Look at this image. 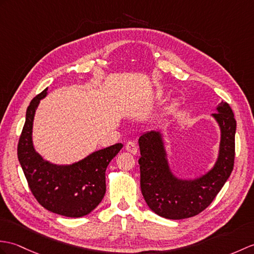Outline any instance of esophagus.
Segmentation results:
<instances>
[{
	"label": "esophagus",
	"instance_id": "34e87169",
	"mask_svg": "<svg viewBox=\"0 0 254 254\" xmlns=\"http://www.w3.org/2000/svg\"><path fill=\"white\" fill-rule=\"evenodd\" d=\"M126 149H127L128 152H131V154H133V155L137 154V150H138L136 143H134V141H132V140L127 141V143L126 144Z\"/></svg>",
	"mask_w": 254,
	"mask_h": 254
}]
</instances>
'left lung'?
<instances>
[{"instance_id":"obj_1","label":"left lung","mask_w":254,"mask_h":254,"mask_svg":"<svg viewBox=\"0 0 254 254\" xmlns=\"http://www.w3.org/2000/svg\"><path fill=\"white\" fill-rule=\"evenodd\" d=\"M213 114L221 127L219 158L215 166L201 178L180 180L171 172L161 134L150 131L138 139L140 190L147 205L156 214L170 220L199 214L213 201L231 175L235 160L236 120L227 103Z\"/></svg>"}]
</instances>
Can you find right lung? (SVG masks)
Listing matches in <instances>:
<instances>
[{"label":"right lung","mask_w":254,"mask_h":254,"mask_svg":"<svg viewBox=\"0 0 254 254\" xmlns=\"http://www.w3.org/2000/svg\"><path fill=\"white\" fill-rule=\"evenodd\" d=\"M46 93L47 88L28 106L26 122L17 146L18 160L29 188L43 208L68 217L84 216L103 200L106 169L123 145L118 143L97 150L70 166H56L43 160L33 148L32 125L35 109Z\"/></svg>","instance_id":"add662e5"}]
</instances>
